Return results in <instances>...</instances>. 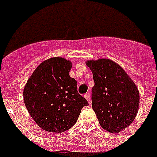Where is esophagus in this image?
Listing matches in <instances>:
<instances>
[{"label":"esophagus","instance_id":"1","mask_svg":"<svg viewBox=\"0 0 157 157\" xmlns=\"http://www.w3.org/2000/svg\"><path fill=\"white\" fill-rule=\"evenodd\" d=\"M84 97L86 98V99L88 101V102H90V94L86 93V94L84 95Z\"/></svg>","mask_w":157,"mask_h":157}]
</instances>
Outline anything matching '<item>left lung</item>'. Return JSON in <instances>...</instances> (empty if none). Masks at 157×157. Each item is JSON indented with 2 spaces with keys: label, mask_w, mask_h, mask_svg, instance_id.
Instances as JSON below:
<instances>
[{
  "label": "left lung",
  "mask_w": 157,
  "mask_h": 157,
  "mask_svg": "<svg viewBox=\"0 0 157 157\" xmlns=\"http://www.w3.org/2000/svg\"><path fill=\"white\" fill-rule=\"evenodd\" d=\"M93 72L92 107L103 129L119 133L135 119L139 105L136 85L117 63L107 59L89 60Z\"/></svg>",
  "instance_id": "obj_1"
}]
</instances>
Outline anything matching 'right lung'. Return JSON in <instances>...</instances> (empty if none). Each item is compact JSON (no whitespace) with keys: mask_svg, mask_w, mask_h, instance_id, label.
Masks as SVG:
<instances>
[{"mask_svg":"<svg viewBox=\"0 0 157 157\" xmlns=\"http://www.w3.org/2000/svg\"><path fill=\"white\" fill-rule=\"evenodd\" d=\"M71 63L54 57L42 62L23 90L29 114L42 129L62 133L76 124L81 109L89 103L77 92V81L69 76Z\"/></svg>","mask_w":157,"mask_h":157,"instance_id":"1","label":"right lung"}]
</instances>
